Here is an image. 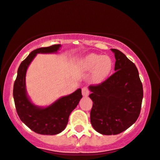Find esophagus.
I'll list each match as a JSON object with an SVG mask.
<instances>
[{"label": "esophagus", "instance_id": "34e87169", "mask_svg": "<svg viewBox=\"0 0 160 160\" xmlns=\"http://www.w3.org/2000/svg\"><path fill=\"white\" fill-rule=\"evenodd\" d=\"M82 94L83 97H88L89 94V90L87 87H83L82 88Z\"/></svg>", "mask_w": 160, "mask_h": 160}]
</instances>
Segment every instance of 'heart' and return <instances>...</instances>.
<instances>
[{"label":"heart","mask_w":160,"mask_h":160,"mask_svg":"<svg viewBox=\"0 0 160 160\" xmlns=\"http://www.w3.org/2000/svg\"><path fill=\"white\" fill-rule=\"evenodd\" d=\"M113 61L108 55L89 54L81 61V68L86 72H92V80L95 83L103 82L112 69Z\"/></svg>","instance_id":"obj_1"}]
</instances>
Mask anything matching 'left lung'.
<instances>
[{"label": "left lung", "mask_w": 160, "mask_h": 160, "mask_svg": "<svg viewBox=\"0 0 160 160\" xmlns=\"http://www.w3.org/2000/svg\"><path fill=\"white\" fill-rule=\"evenodd\" d=\"M115 73L98 86H88L93 101L90 120L101 134L116 135L128 129L140 114L142 84L138 70L122 52L112 48Z\"/></svg>", "instance_id": "8db88e82"}]
</instances>
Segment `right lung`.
Returning a JSON list of instances; mask_svg holds the SVG:
<instances>
[{
    "label": "right lung",
    "instance_id": "right-lung-1",
    "mask_svg": "<svg viewBox=\"0 0 160 160\" xmlns=\"http://www.w3.org/2000/svg\"><path fill=\"white\" fill-rule=\"evenodd\" d=\"M60 44L42 47L32 51L21 62L14 83L13 98L15 108L21 120L35 133L43 135L60 134L67 125L68 117L82 98L81 89L58 99L46 107L36 106L26 92V74L28 67L37 54L57 53Z\"/></svg>",
    "mask_w": 160,
    "mask_h": 160
}]
</instances>
